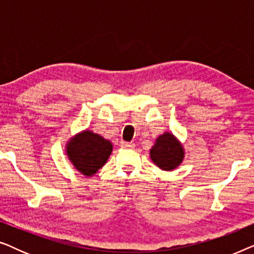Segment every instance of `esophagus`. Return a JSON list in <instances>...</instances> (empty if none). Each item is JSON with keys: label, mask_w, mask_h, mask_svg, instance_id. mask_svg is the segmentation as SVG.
<instances>
[{"label": "esophagus", "mask_w": 254, "mask_h": 254, "mask_svg": "<svg viewBox=\"0 0 254 254\" xmlns=\"http://www.w3.org/2000/svg\"><path fill=\"white\" fill-rule=\"evenodd\" d=\"M134 143L133 142H126V141H121V147L124 148H134Z\"/></svg>", "instance_id": "1"}]
</instances>
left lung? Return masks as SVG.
<instances>
[{"instance_id": "8db88e82", "label": "left lung", "mask_w": 254, "mask_h": 254, "mask_svg": "<svg viewBox=\"0 0 254 254\" xmlns=\"http://www.w3.org/2000/svg\"><path fill=\"white\" fill-rule=\"evenodd\" d=\"M184 156L183 144L180 143L175 135L171 133H164L157 137L154 147L150 149L151 161L159 169L165 171H171L182 164Z\"/></svg>"}]
</instances>
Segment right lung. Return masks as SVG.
<instances>
[{
	"instance_id": "right-lung-1",
	"label": "right lung",
	"mask_w": 254,
	"mask_h": 254,
	"mask_svg": "<svg viewBox=\"0 0 254 254\" xmlns=\"http://www.w3.org/2000/svg\"><path fill=\"white\" fill-rule=\"evenodd\" d=\"M113 145L99 134L83 130L71 137L65 145L69 161L82 175L91 177L105 165Z\"/></svg>"
}]
</instances>
